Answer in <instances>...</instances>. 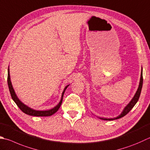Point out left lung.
<instances>
[{
  "label": "left lung",
  "instance_id": "8db88e82",
  "mask_svg": "<svg viewBox=\"0 0 150 150\" xmlns=\"http://www.w3.org/2000/svg\"><path fill=\"white\" fill-rule=\"evenodd\" d=\"M142 84H143V76H142V71H141V75H140V83H139V88H138L137 92L135 93V95L133 97V98L132 99V100L130 101L129 103L127 106L125 107V108L123 110V112L122 114L119 115L118 117L116 118H99L101 120H116V119H119L121 118L122 117H124L125 116L129 111L133 108V107L135 105V104L137 103L138 100H139V97L140 96V93H141V90H142Z\"/></svg>",
  "mask_w": 150,
  "mask_h": 150
}]
</instances>
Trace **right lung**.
<instances>
[{"instance_id":"obj_1","label":"right lung","mask_w":150,"mask_h":150,"mask_svg":"<svg viewBox=\"0 0 150 150\" xmlns=\"http://www.w3.org/2000/svg\"><path fill=\"white\" fill-rule=\"evenodd\" d=\"M8 85L9 87V90H10V94L11 96V98H12L14 102L16 103V105H17V107H18L24 113L28 114V115L34 116H50L52 115L53 114H54L56 112H57L62 104V102L64 93V92H65V90H66L67 86H69V85H67L66 87H65V88H64L63 92H62V95L61 100H60L59 103H58V105H57L54 108H52V109H51V110L40 111V110H35L32 109V108H29L28 107L26 106V105L23 104V103L18 99V98H17L16 94V93H15V92H14V90L13 88L12 85H11V83L10 81V70H9V68L8 70Z\"/></svg>"}]
</instances>
